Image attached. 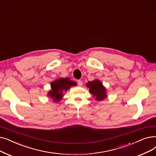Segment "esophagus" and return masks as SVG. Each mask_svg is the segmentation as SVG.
Instances as JSON below:
<instances>
[{
  "label": "esophagus",
  "instance_id": "34e87169",
  "mask_svg": "<svg viewBox=\"0 0 156 156\" xmlns=\"http://www.w3.org/2000/svg\"><path fill=\"white\" fill-rule=\"evenodd\" d=\"M78 85L80 87L82 86V85H83V82H82V80H78Z\"/></svg>",
  "mask_w": 156,
  "mask_h": 156
}]
</instances>
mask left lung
Masks as SVG:
<instances>
[{
    "instance_id": "obj_1",
    "label": "left lung",
    "mask_w": 156,
    "mask_h": 156,
    "mask_svg": "<svg viewBox=\"0 0 156 156\" xmlns=\"http://www.w3.org/2000/svg\"><path fill=\"white\" fill-rule=\"evenodd\" d=\"M87 88L89 89V92L96 101H103L107 97L106 89L103 83L98 79L87 83Z\"/></svg>"
}]
</instances>
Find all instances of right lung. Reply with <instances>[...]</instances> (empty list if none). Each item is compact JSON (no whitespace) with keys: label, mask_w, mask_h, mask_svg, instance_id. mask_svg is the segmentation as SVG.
Returning a JSON list of instances; mask_svg holds the SVG:
<instances>
[{"label":"right lung","mask_w":156,"mask_h":156,"mask_svg":"<svg viewBox=\"0 0 156 156\" xmlns=\"http://www.w3.org/2000/svg\"><path fill=\"white\" fill-rule=\"evenodd\" d=\"M75 82L69 78H60L51 83V90L47 95L54 102L58 103L64 96V92H67L73 86L76 85Z\"/></svg>","instance_id":"right-lung-1"}]
</instances>
